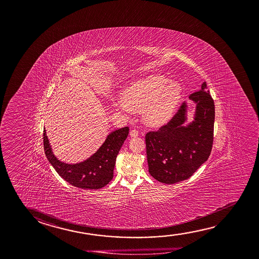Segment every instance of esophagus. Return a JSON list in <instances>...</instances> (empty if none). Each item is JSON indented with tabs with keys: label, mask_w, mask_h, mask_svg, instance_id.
I'll return each mask as SVG.
<instances>
[{
	"label": "esophagus",
	"mask_w": 259,
	"mask_h": 259,
	"mask_svg": "<svg viewBox=\"0 0 259 259\" xmlns=\"http://www.w3.org/2000/svg\"><path fill=\"white\" fill-rule=\"evenodd\" d=\"M138 135H139V133H138V131L136 130V129H134V130H132V131L130 132V136H131V137H136V136H138Z\"/></svg>",
	"instance_id": "esophagus-1"
}]
</instances>
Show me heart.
<instances>
[{"mask_svg": "<svg viewBox=\"0 0 259 259\" xmlns=\"http://www.w3.org/2000/svg\"><path fill=\"white\" fill-rule=\"evenodd\" d=\"M183 87L161 75H151L135 81L121 93V109L143 113L144 123L159 127L170 122L178 107Z\"/></svg>", "mask_w": 259, "mask_h": 259, "instance_id": "heart-1", "label": "heart"}]
</instances>
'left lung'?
I'll use <instances>...</instances> for the list:
<instances>
[{"label": "left lung", "mask_w": 259, "mask_h": 259, "mask_svg": "<svg viewBox=\"0 0 259 259\" xmlns=\"http://www.w3.org/2000/svg\"><path fill=\"white\" fill-rule=\"evenodd\" d=\"M201 89L190 95L195 103L193 120L186 123V102L183 103L170 122L157 132L145 136L149 172L165 184L190 178L208 160L213 144L215 106L211 96Z\"/></svg>", "instance_id": "8db88e82"}]
</instances>
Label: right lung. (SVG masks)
<instances>
[{
  "mask_svg": "<svg viewBox=\"0 0 259 259\" xmlns=\"http://www.w3.org/2000/svg\"><path fill=\"white\" fill-rule=\"evenodd\" d=\"M128 134L127 126L112 132L93 155L85 161L70 164L60 161L54 155L44 129V151L48 161L66 182L80 189L98 190L108 184L114 177L116 156Z\"/></svg>",
  "mask_w": 259,
  "mask_h": 259,
  "instance_id": "add662e5",
  "label": "right lung"
}]
</instances>
